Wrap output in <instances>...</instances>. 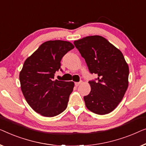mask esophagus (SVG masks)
<instances>
[{"mask_svg": "<svg viewBox=\"0 0 146 146\" xmlns=\"http://www.w3.org/2000/svg\"><path fill=\"white\" fill-rule=\"evenodd\" d=\"M81 82H76V83H75V85L76 86V87H78L80 84H81Z\"/></svg>", "mask_w": 146, "mask_h": 146, "instance_id": "1", "label": "esophagus"}]
</instances>
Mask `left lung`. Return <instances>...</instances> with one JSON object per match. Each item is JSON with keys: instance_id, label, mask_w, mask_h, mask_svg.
Returning <instances> with one entry per match:
<instances>
[{"instance_id": "left-lung-1", "label": "left lung", "mask_w": 146, "mask_h": 146, "mask_svg": "<svg viewBox=\"0 0 146 146\" xmlns=\"http://www.w3.org/2000/svg\"><path fill=\"white\" fill-rule=\"evenodd\" d=\"M85 59L89 72L98 75L91 80V91L84 96L87 108L104 115L114 110L128 86L129 68L124 55L103 37L91 36L74 42Z\"/></svg>"}]
</instances>
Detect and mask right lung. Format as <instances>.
<instances>
[{"label": "right lung", "mask_w": 146, "mask_h": 146, "mask_svg": "<svg viewBox=\"0 0 146 146\" xmlns=\"http://www.w3.org/2000/svg\"><path fill=\"white\" fill-rule=\"evenodd\" d=\"M73 48L66 41H48L24 63L20 73L22 93L32 109L42 116H57L67 108L74 83L54 80V77L59 69L62 71V57Z\"/></svg>", "instance_id": "add662e5"}]
</instances>
